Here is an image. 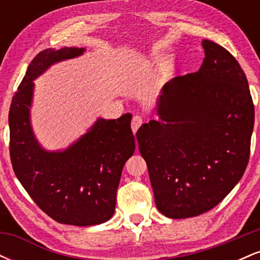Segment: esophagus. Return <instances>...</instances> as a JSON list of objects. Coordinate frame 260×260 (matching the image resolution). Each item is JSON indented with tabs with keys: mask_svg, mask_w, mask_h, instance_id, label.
Segmentation results:
<instances>
[{
	"mask_svg": "<svg viewBox=\"0 0 260 260\" xmlns=\"http://www.w3.org/2000/svg\"><path fill=\"white\" fill-rule=\"evenodd\" d=\"M143 123V118L140 116H134L133 120H132V131L133 133H136L138 131V128L142 126Z\"/></svg>",
	"mask_w": 260,
	"mask_h": 260,
	"instance_id": "34e87169",
	"label": "esophagus"
}]
</instances>
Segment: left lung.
I'll return each instance as SVG.
<instances>
[{"mask_svg": "<svg viewBox=\"0 0 260 260\" xmlns=\"http://www.w3.org/2000/svg\"><path fill=\"white\" fill-rule=\"evenodd\" d=\"M198 72L172 78L159 120L137 132L155 204L170 219L201 215L234 189L249 160L254 106L246 74L228 50L203 40Z\"/></svg>", "mask_w": 260, "mask_h": 260, "instance_id": "obj_1", "label": "left lung"}]
</instances>
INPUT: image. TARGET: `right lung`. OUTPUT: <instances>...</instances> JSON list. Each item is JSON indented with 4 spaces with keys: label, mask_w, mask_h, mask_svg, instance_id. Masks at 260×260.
I'll return each instance as SVG.
<instances>
[{
    "label": "right lung",
    "mask_w": 260,
    "mask_h": 260,
    "mask_svg": "<svg viewBox=\"0 0 260 260\" xmlns=\"http://www.w3.org/2000/svg\"><path fill=\"white\" fill-rule=\"evenodd\" d=\"M84 47L46 49L31 61L10 107V151L22 186L51 219L74 226L99 225L115 213L116 194L126 161L136 150L132 115L98 117L67 148L47 150L31 126L34 80L53 64L79 57Z\"/></svg>",
    "instance_id": "right-lung-1"
}]
</instances>
